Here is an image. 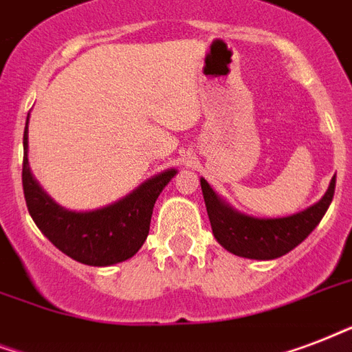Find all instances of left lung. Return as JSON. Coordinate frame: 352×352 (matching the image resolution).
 Returning a JSON list of instances; mask_svg holds the SVG:
<instances>
[{
	"label": "left lung",
	"instance_id": "obj_1",
	"mask_svg": "<svg viewBox=\"0 0 352 352\" xmlns=\"http://www.w3.org/2000/svg\"><path fill=\"white\" fill-rule=\"evenodd\" d=\"M334 188L336 175L332 177L325 195L316 205L308 206L307 210L286 218H253L227 205L212 190L210 184L201 179V190L214 238L229 253L253 260L278 258L297 248L323 219L334 197Z\"/></svg>",
	"mask_w": 352,
	"mask_h": 352
}]
</instances>
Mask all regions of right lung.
I'll use <instances>...</instances> for the list:
<instances>
[{
	"label": "right lung",
	"mask_w": 352,
	"mask_h": 352,
	"mask_svg": "<svg viewBox=\"0 0 352 352\" xmlns=\"http://www.w3.org/2000/svg\"><path fill=\"white\" fill-rule=\"evenodd\" d=\"M27 123L23 131V195L27 210L42 234L69 258L87 265H112L138 253L149 234L155 201L177 170H166L109 206L90 212L66 210L40 188L29 170Z\"/></svg>",
	"instance_id": "add662e5"
}]
</instances>
